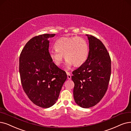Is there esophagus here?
I'll return each mask as SVG.
<instances>
[{"label": "esophagus", "instance_id": "34e87169", "mask_svg": "<svg viewBox=\"0 0 131 131\" xmlns=\"http://www.w3.org/2000/svg\"><path fill=\"white\" fill-rule=\"evenodd\" d=\"M67 77L68 80H71V74H70V72H67Z\"/></svg>", "mask_w": 131, "mask_h": 131}]
</instances>
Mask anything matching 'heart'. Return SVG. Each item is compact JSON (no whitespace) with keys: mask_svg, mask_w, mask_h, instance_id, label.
<instances>
[{"mask_svg":"<svg viewBox=\"0 0 131 131\" xmlns=\"http://www.w3.org/2000/svg\"><path fill=\"white\" fill-rule=\"evenodd\" d=\"M55 50L49 52L52 62L60 66L63 62V55L69 68L72 65L80 67L84 63L89 55V46L86 41L80 36L61 37L54 44Z\"/></svg>","mask_w":131,"mask_h":131,"instance_id":"heart-1","label":"heart"}]
</instances>
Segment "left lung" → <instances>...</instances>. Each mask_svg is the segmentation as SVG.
Instances as JSON below:
<instances>
[{
  "instance_id": "left-lung-1",
  "label": "left lung",
  "mask_w": 131,
  "mask_h": 131,
  "mask_svg": "<svg viewBox=\"0 0 131 131\" xmlns=\"http://www.w3.org/2000/svg\"><path fill=\"white\" fill-rule=\"evenodd\" d=\"M89 51L84 63L72 71L74 97L76 103L83 108L96 105L108 89L111 73V60L102 42L95 36L86 35Z\"/></svg>"
}]
</instances>
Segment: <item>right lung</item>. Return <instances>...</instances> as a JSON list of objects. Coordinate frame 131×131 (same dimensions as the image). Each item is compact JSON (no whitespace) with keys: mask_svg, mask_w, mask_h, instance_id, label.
<instances>
[{"mask_svg":"<svg viewBox=\"0 0 131 131\" xmlns=\"http://www.w3.org/2000/svg\"><path fill=\"white\" fill-rule=\"evenodd\" d=\"M55 34H45L29 40L21 52L19 73L23 90L34 104L48 108L57 101L67 78L65 71L52 62L49 41Z\"/></svg>","mask_w":131,"mask_h":131,"instance_id":"obj_1","label":"right lung"}]
</instances>
